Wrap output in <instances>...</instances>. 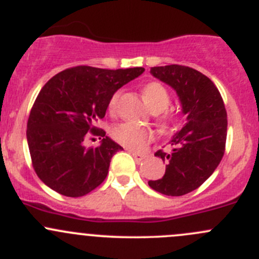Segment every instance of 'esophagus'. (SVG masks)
<instances>
[{
  "instance_id": "1",
  "label": "esophagus",
  "mask_w": 259,
  "mask_h": 259,
  "mask_svg": "<svg viewBox=\"0 0 259 259\" xmlns=\"http://www.w3.org/2000/svg\"><path fill=\"white\" fill-rule=\"evenodd\" d=\"M130 154H132V155L134 156V159L137 161H142V160H144V159L146 158L144 154H139V153H137V151H130Z\"/></svg>"
}]
</instances>
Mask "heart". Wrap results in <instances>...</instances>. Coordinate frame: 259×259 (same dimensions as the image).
Instances as JSON below:
<instances>
[{
	"mask_svg": "<svg viewBox=\"0 0 259 259\" xmlns=\"http://www.w3.org/2000/svg\"><path fill=\"white\" fill-rule=\"evenodd\" d=\"M143 96L144 100L149 105L151 110L161 111L168 108L170 103V96L168 90L159 82H149L143 88ZM120 93L116 91L111 96L109 101V110L114 113L117 108V101H119ZM165 121H171L173 117L166 114L164 116ZM111 135L119 144L133 149V150H142L145 148L146 144L154 139V132L149 127L139 126V125L132 124V122H122L114 127Z\"/></svg>",
	"mask_w": 259,
	"mask_h": 259,
	"instance_id": "b5f03b06",
	"label": "heart"
}]
</instances>
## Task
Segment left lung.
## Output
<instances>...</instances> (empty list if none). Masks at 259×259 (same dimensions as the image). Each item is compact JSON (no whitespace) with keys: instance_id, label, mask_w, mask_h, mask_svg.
Listing matches in <instances>:
<instances>
[{"instance_id":"8db88e82","label":"left lung","mask_w":259,"mask_h":259,"mask_svg":"<svg viewBox=\"0 0 259 259\" xmlns=\"http://www.w3.org/2000/svg\"><path fill=\"white\" fill-rule=\"evenodd\" d=\"M150 74L177 91L187 122L171 138L170 151L155 153L166 161L165 174L148 184L164 195L180 197L199 188L221 163L227 139L226 106L213 81L192 67L156 66Z\"/></svg>"}]
</instances>
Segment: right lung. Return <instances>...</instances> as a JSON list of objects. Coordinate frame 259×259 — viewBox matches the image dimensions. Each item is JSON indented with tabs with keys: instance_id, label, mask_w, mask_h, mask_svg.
Instances as JSON below:
<instances>
[{
	"instance_id": "obj_1",
	"label": "right lung",
	"mask_w": 259,
	"mask_h": 259,
	"mask_svg": "<svg viewBox=\"0 0 259 259\" xmlns=\"http://www.w3.org/2000/svg\"><path fill=\"white\" fill-rule=\"evenodd\" d=\"M143 72L144 67L76 66L45 83L31 109L26 137L33 169L49 188L77 198L105 180L111 158L122 148L105 137L98 122L117 89ZM88 132L103 137L100 146L84 145Z\"/></svg>"
}]
</instances>
